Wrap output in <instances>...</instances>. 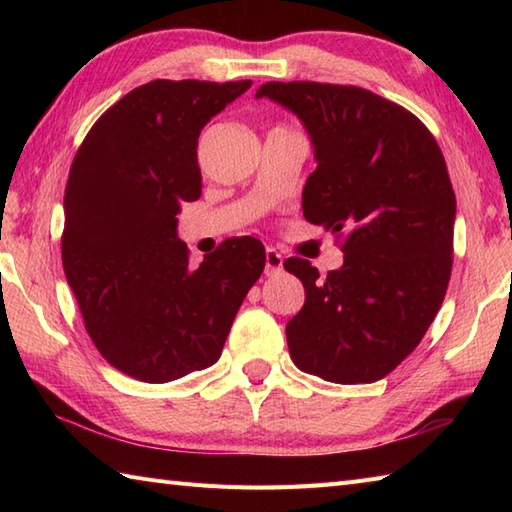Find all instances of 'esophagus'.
<instances>
[{"mask_svg":"<svg viewBox=\"0 0 512 512\" xmlns=\"http://www.w3.org/2000/svg\"><path fill=\"white\" fill-rule=\"evenodd\" d=\"M284 268V257L275 248H266V275H275Z\"/></svg>","mask_w":512,"mask_h":512,"instance_id":"1","label":"esophagus"}]
</instances>
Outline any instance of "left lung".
Wrapping results in <instances>:
<instances>
[{
  "label": "left lung",
  "instance_id": "8db88e82",
  "mask_svg": "<svg viewBox=\"0 0 512 512\" xmlns=\"http://www.w3.org/2000/svg\"><path fill=\"white\" fill-rule=\"evenodd\" d=\"M255 96L297 114L312 140L303 217L345 233L343 266L325 277L308 259L284 262L306 288L286 325L292 361L330 383H374L416 350L449 286L447 162L416 116L356 85L270 81Z\"/></svg>",
  "mask_w": 512,
  "mask_h": 512
}]
</instances>
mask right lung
Returning <instances> with one entry per match:
<instances>
[{
    "label": "right lung",
    "instance_id": "add662e5",
    "mask_svg": "<svg viewBox=\"0 0 512 512\" xmlns=\"http://www.w3.org/2000/svg\"><path fill=\"white\" fill-rule=\"evenodd\" d=\"M253 81L156 79L125 94L85 136L65 187L61 257L85 330L110 365L169 383L213 365L264 244L231 237L189 264L182 202L202 193V127Z\"/></svg>",
    "mask_w": 512,
    "mask_h": 512
}]
</instances>
